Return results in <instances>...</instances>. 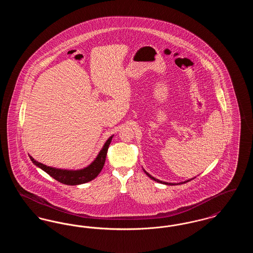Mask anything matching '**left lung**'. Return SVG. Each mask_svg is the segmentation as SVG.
<instances>
[{"instance_id": "left-lung-1", "label": "left lung", "mask_w": 253, "mask_h": 253, "mask_svg": "<svg viewBox=\"0 0 253 253\" xmlns=\"http://www.w3.org/2000/svg\"><path fill=\"white\" fill-rule=\"evenodd\" d=\"M143 170H144L145 173L151 178V179H153V180L157 181L158 183H161V184H165V185H169V186H173V185H181V184H184V183H187V182H189V181L193 180L194 179L195 177H193V178H191V179H188V180L183 181V182H179V183H168V182H164V181L159 180V179H157V178H155L154 176H152L150 173H148L146 170H145L144 169H143Z\"/></svg>"}]
</instances>
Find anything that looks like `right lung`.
Returning a JSON list of instances; mask_svg holds the SVG:
<instances>
[{
	"label": "right lung",
	"instance_id": "obj_1",
	"mask_svg": "<svg viewBox=\"0 0 253 253\" xmlns=\"http://www.w3.org/2000/svg\"><path fill=\"white\" fill-rule=\"evenodd\" d=\"M114 135H111L107 139V141L104 143L102 149L99 151L98 155L96 156L95 160L88 165L87 167L80 169H65L54 168L46 166L41 162L36 161L33 157L29 156L31 161L36 165L38 168L42 169L46 173H48L50 176H52L54 179L59 181L62 184L70 185V186H76L84 184L89 181L95 179L98 173L101 171V169L104 166L105 159L107 156L109 145L112 141Z\"/></svg>",
	"mask_w": 253,
	"mask_h": 253
}]
</instances>
